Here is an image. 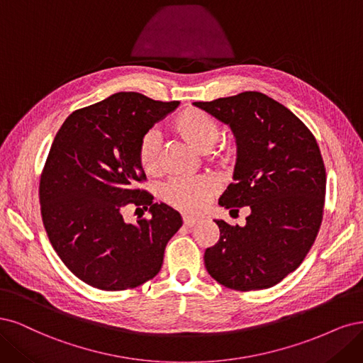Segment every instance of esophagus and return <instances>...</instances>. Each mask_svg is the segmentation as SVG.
I'll list each match as a JSON object with an SVG mask.
<instances>
[{"instance_id":"obj_1","label":"esophagus","mask_w":363,"mask_h":363,"mask_svg":"<svg viewBox=\"0 0 363 363\" xmlns=\"http://www.w3.org/2000/svg\"><path fill=\"white\" fill-rule=\"evenodd\" d=\"M199 221H201V218H197V217H190V216H184V225H185V226H189V228L194 226L196 223H199Z\"/></svg>"}]
</instances>
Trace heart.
I'll return each instance as SVG.
<instances>
[{
  "instance_id": "obj_1",
  "label": "heart",
  "mask_w": 363,
  "mask_h": 363,
  "mask_svg": "<svg viewBox=\"0 0 363 363\" xmlns=\"http://www.w3.org/2000/svg\"><path fill=\"white\" fill-rule=\"evenodd\" d=\"M172 130L199 152L211 149L220 134L211 116L197 108L181 111L173 119ZM220 155L223 162L229 160V152ZM137 160L140 167L147 174L160 170V135L155 130L145 133L138 140ZM214 191L216 182L211 178H174L162 186L161 196L179 211L194 214L202 211Z\"/></svg>"
}]
</instances>
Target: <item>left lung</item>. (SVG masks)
Returning <instances> with one entry per match:
<instances>
[{"mask_svg":"<svg viewBox=\"0 0 363 363\" xmlns=\"http://www.w3.org/2000/svg\"><path fill=\"white\" fill-rule=\"evenodd\" d=\"M193 105L235 137L233 182L218 205L250 208L244 226L214 220L220 238L205 250L206 270L230 289L274 286L303 262L321 226L325 169L317 140L285 105L259 91Z\"/></svg>","mask_w":363,"mask_h":363,"instance_id":"left-lung-1","label":"left lung"}]
</instances>
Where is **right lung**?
I'll list each match as a JSON object with an SVG mask.
<instances>
[{
	"label": "right lung",
	"mask_w": 363,
	"mask_h": 363,
	"mask_svg": "<svg viewBox=\"0 0 363 363\" xmlns=\"http://www.w3.org/2000/svg\"><path fill=\"white\" fill-rule=\"evenodd\" d=\"M178 105L119 91L74 111L54 138L39 189L43 226L65 265L93 288L122 291L155 277L182 226L178 211L135 189L146 178L138 140ZM128 203L149 206L151 218L126 224Z\"/></svg>",
	"instance_id": "obj_1"
}]
</instances>
